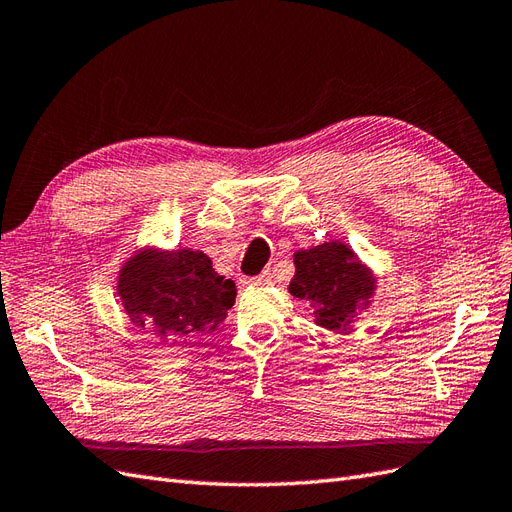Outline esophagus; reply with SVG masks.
<instances>
[{
    "label": "esophagus",
    "mask_w": 512,
    "mask_h": 512,
    "mask_svg": "<svg viewBox=\"0 0 512 512\" xmlns=\"http://www.w3.org/2000/svg\"><path fill=\"white\" fill-rule=\"evenodd\" d=\"M271 280H273L271 271H262L260 275H256V278H252V280H250V284H252V286H269V284H271Z\"/></svg>",
    "instance_id": "34e87169"
}]
</instances>
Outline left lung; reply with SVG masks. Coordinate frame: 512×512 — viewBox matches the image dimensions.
Segmentation results:
<instances>
[{"instance_id": "1", "label": "left lung", "mask_w": 512, "mask_h": 512, "mask_svg": "<svg viewBox=\"0 0 512 512\" xmlns=\"http://www.w3.org/2000/svg\"><path fill=\"white\" fill-rule=\"evenodd\" d=\"M295 275L288 293L310 301L314 323L342 334L370 308L377 275L342 241H325L295 252Z\"/></svg>"}]
</instances>
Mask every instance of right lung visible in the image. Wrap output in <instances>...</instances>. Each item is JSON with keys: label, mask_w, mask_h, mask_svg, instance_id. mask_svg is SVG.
<instances>
[{"label": "right lung", "mask_w": 512, "mask_h": 512, "mask_svg": "<svg viewBox=\"0 0 512 512\" xmlns=\"http://www.w3.org/2000/svg\"><path fill=\"white\" fill-rule=\"evenodd\" d=\"M116 295L133 325L150 327L163 344H196L226 319L237 286L200 250L146 245L116 275Z\"/></svg>", "instance_id": "obj_1"}]
</instances>
